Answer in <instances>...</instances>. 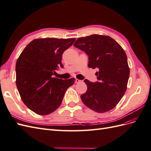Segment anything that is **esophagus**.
Listing matches in <instances>:
<instances>
[{"instance_id": "1", "label": "esophagus", "mask_w": 151, "mask_h": 151, "mask_svg": "<svg viewBox=\"0 0 151 151\" xmlns=\"http://www.w3.org/2000/svg\"><path fill=\"white\" fill-rule=\"evenodd\" d=\"M75 83H81V80H79V79H76V80H75Z\"/></svg>"}]
</instances>
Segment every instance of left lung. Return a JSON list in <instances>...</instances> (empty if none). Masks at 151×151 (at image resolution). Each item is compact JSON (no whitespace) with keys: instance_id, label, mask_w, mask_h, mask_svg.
Here are the masks:
<instances>
[{"instance_id":"1","label":"left lung","mask_w":151,"mask_h":151,"mask_svg":"<svg viewBox=\"0 0 151 151\" xmlns=\"http://www.w3.org/2000/svg\"><path fill=\"white\" fill-rule=\"evenodd\" d=\"M74 47L89 57L88 66L98 68V82L85 79L86 92L81 96L82 101L98 113L111 110L124 95L130 75L127 57L116 41L108 36L92 35L79 38Z\"/></svg>"}]
</instances>
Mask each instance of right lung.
I'll use <instances>...</instances> for the list:
<instances>
[{
    "label": "right lung",
    "mask_w": 151,
    "mask_h": 151,
    "mask_svg": "<svg viewBox=\"0 0 151 151\" xmlns=\"http://www.w3.org/2000/svg\"><path fill=\"white\" fill-rule=\"evenodd\" d=\"M75 38L35 39L22 50L16 65V86L22 101L31 111L47 115L60 106L68 88L74 79L53 77L62 57Z\"/></svg>",
    "instance_id": "right-lung-1"
}]
</instances>
